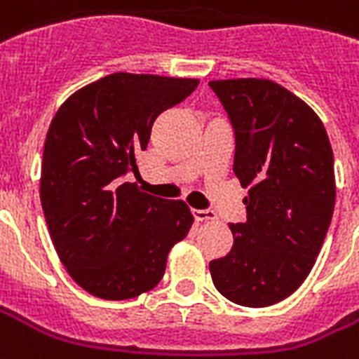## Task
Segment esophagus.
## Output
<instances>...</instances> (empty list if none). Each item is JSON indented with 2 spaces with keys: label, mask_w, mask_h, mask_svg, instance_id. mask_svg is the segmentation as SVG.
I'll list each match as a JSON object with an SVG mask.
<instances>
[{
  "label": "esophagus",
  "mask_w": 359,
  "mask_h": 359,
  "mask_svg": "<svg viewBox=\"0 0 359 359\" xmlns=\"http://www.w3.org/2000/svg\"><path fill=\"white\" fill-rule=\"evenodd\" d=\"M191 215H194V218H196L198 222H212V220H216V218H218L215 210L194 209L191 210Z\"/></svg>",
  "instance_id": "obj_1"
}]
</instances>
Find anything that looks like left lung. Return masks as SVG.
Masks as SVG:
<instances>
[{
  "mask_svg": "<svg viewBox=\"0 0 359 359\" xmlns=\"http://www.w3.org/2000/svg\"><path fill=\"white\" fill-rule=\"evenodd\" d=\"M233 126V171L246 220L209 264L216 290L243 307H269L309 277L335 207L333 150L313 109L269 79L210 81Z\"/></svg>",
  "mask_w": 359,
  "mask_h": 359,
  "instance_id": "8db88e82",
  "label": "left lung"
}]
</instances>
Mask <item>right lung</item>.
<instances>
[{"label": "right lung", "mask_w": 359, "mask_h": 359, "mask_svg": "<svg viewBox=\"0 0 359 359\" xmlns=\"http://www.w3.org/2000/svg\"><path fill=\"white\" fill-rule=\"evenodd\" d=\"M198 79L113 73L76 90L46 133L41 205L62 264L101 299H131L160 283L169 250L188 235L184 201L141 191L137 171L154 120Z\"/></svg>", "instance_id": "add662e5"}]
</instances>
